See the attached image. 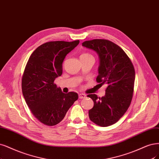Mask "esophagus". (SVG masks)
<instances>
[{"mask_svg":"<svg viewBox=\"0 0 159 159\" xmlns=\"http://www.w3.org/2000/svg\"><path fill=\"white\" fill-rule=\"evenodd\" d=\"M86 97V95L84 93H80L79 94V98H84Z\"/></svg>","mask_w":159,"mask_h":159,"instance_id":"obj_1","label":"esophagus"}]
</instances>
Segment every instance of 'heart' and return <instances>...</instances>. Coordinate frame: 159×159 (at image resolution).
I'll list each match as a JSON object with an SVG mask.
<instances>
[{"label": "heart", "mask_w": 159, "mask_h": 159, "mask_svg": "<svg viewBox=\"0 0 159 159\" xmlns=\"http://www.w3.org/2000/svg\"><path fill=\"white\" fill-rule=\"evenodd\" d=\"M80 58H93V55H91V54L88 53V52H85V53H83L81 55Z\"/></svg>", "instance_id": "heart-1"}]
</instances>
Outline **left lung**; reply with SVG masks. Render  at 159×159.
Masks as SVG:
<instances>
[{
    "label": "left lung",
    "mask_w": 159,
    "mask_h": 159,
    "mask_svg": "<svg viewBox=\"0 0 159 159\" xmlns=\"http://www.w3.org/2000/svg\"><path fill=\"white\" fill-rule=\"evenodd\" d=\"M82 45L98 54L100 66L96 81L101 86L107 85L104 97L87 95L94 102L93 107L89 111V118L100 126H109L123 116L132 102L135 81L134 65L123 49L109 40L86 41Z\"/></svg>",
    "instance_id": "left-lung-1"
}]
</instances>
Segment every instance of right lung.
<instances>
[{"instance_id":"add662e5","label":"right lung","mask_w":159,"mask_h":159,"mask_svg":"<svg viewBox=\"0 0 159 159\" xmlns=\"http://www.w3.org/2000/svg\"><path fill=\"white\" fill-rule=\"evenodd\" d=\"M79 43L47 42L33 52L26 64L21 79L22 93L31 113L43 124L52 126L61 122L78 100L77 93H64L54 81L62 74L66 56Z\"/></svg>"}]
</instances>
